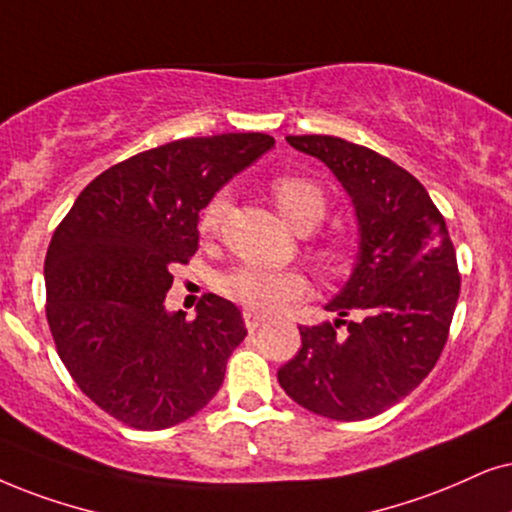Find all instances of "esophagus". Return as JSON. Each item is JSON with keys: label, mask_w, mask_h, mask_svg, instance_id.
<instances>
[{"label": "esophagus", "mask_w": 512, "mask_h": 512, "mask_svg": "<svg viewBox=\"0 0 512 512\" xmlns=\"http://www.w3.org/2000/svg\"><path fill=\"white\" fill-rule=\"evenodd\" d=\"M243 321H245V328H248V331L252 333V331H257V328L262 326L264 316L255 314V312H243Z\"/></svg>", "instance_id": "esophagus-1"}]
</instances>
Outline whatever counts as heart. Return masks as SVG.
I'll return each instance as SVG.
<instances>
[{
    "label": "heart",
    "instance_id": "obj_1",
    "mask_svg": "<svg viewBox=\"0 0 512 512\" xmlns=\"http://www.w3.org/2000/svg\"><path fill=\"white\" fill-rule=\"evenodd\" d=\"M271 196L283 219L297 231H312L326 215V196L312 179L297 174H281L271 181ZM226 212V196L217 193L200 215V231L215 234ZM323 262H338V250H321ZM219 290L245 312L271 314L307 295L309 281L295 269H271L260 264H243L219 278Z\"/></svg>",
    "mask_w": 512,
    "mask_h": 512
}]
</instances>
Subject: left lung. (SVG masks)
<instances>
[{
    "mask_svg": "<svg viewBox=\"0 0 512 512\" xmlns=\"http://www.w3.org/2000/svg\"><path fill=\"white\" fill-rule=\"evenodd\" d=\"M286 141L349 193L359 255L326 304L340 319L300 326L302 347L278 383L316 416L373 418L416 390L442 354L461 293L454 243L425 186L390 158L323 134Z\"/></svg>",
    "mask_w": 512,
    "mask_h": 512,
    "instance_id": "left-lung-1",
    "label": "left lung"
}]
</instances>
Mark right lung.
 I'll return each mask as SVG.
<instances>
[{
  "instance_id": "add662e5",
  "label": "right lung",
  "mask_w": 512,
  "mask_h": 512,
  "mask_svg": "<svg viewBox=\"0 0 512 512\" xmlns=\"http://www.w3.org/2000/svg\"><path fill=\"white\" fill-rule=\"evenodd\" d=\"M274 146L269 134L191 137L137 153L84 186L51 236L44 281L56 352L108 416L163 430L196 416L241 345V309L205 295L167 312L174 264L198 250V215Z\"/></svg>"
}]
</instances>
